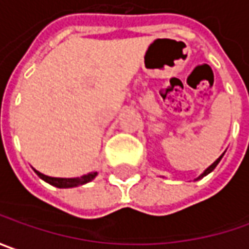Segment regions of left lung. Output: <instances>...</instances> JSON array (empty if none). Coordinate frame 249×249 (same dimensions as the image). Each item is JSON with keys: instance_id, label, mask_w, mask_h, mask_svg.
<instances>
[{"instance_id": "left-lung-1", "label": "left lung", "mask_w": 249, "mask_h": 249, "mask_svg": "<svg viewBox=\"0 0 249 249\" xmlns=\"http://www.w3.org/2000/svg\"><path fill=\"white\" fill-rule=\"evenodd\" d=\"M222 157H223V155L220 157H219V159H217V160H216V161H214V163H213V164H212V166H209V167L206 168V170H205V171H203V173H202V174H200L199 177H198V178L196 179H199V178H202V177H205V176H206V174H209V173H211V171H213V170H214V167H216V166H217V164H219V161H220V160H222Z\"/></svg>"}]
</instances>
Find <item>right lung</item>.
Instances as JSON below:
<instances>
[{
    "label": "right lung",
    "instance_id": "1",
    "mask_svg": "<svg viewBox=\"0 0 249 249\" xmlns=\"http://www.w3.org/2000/svg\"><path fill=\"white\" fill-rule=\"evenodd\" d=\"M35 171H36V170H35ZM36 174H37L40 178L44 179L46 182H49V184L54 185V187H57V188H72V187L83 185V184H86V182L92 181V179L97 176V173H90V174L83 176V177H81V178H55V177L44 176V174H41V173H38V171H36Z\"/></svg>",
    "mask_w": 249,
    "mask_h": 249
}]
</instances>
